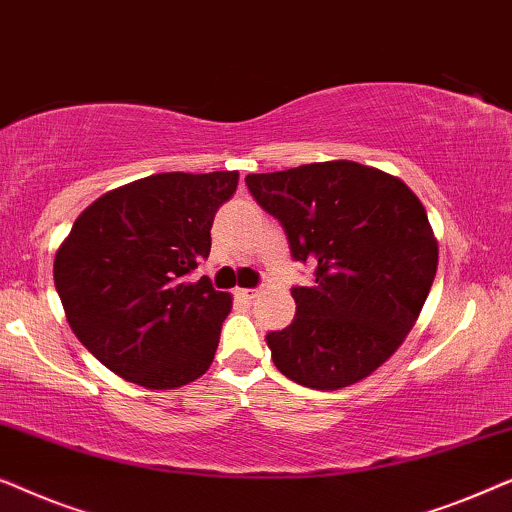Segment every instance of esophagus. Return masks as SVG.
Here are the masks:
<instances>
[{"label": "esophagus", "instance_id": "1", "mask_svg": "<svg viewBox=\"0 0 512 512\" xmlns=\"http://www.w3.org/2000/svg\"><path fill=\"white\" fill-rule=\"evenodd\" d=\"M235 296L242 300H254L258 296V289H237Z\"/></svg>", "mask_w": 512, "mask_h": 512}]
</instances>
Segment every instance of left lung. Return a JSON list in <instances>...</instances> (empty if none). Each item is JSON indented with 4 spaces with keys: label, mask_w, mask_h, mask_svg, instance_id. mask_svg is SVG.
<instances>
[{
    "label": "left lung",
    "mask_w": 512,
    "mask_h": 512,
    "mask_svg": "<svg viewBox=\"0 0 512 512\" xmlns=\"http://www.w3.org/2000/svg\"><path fill=\"white\" fill-rule=\"evenodd\" d=\"M244 181L284 228L293 261L314 265V284L291 289L296 317L265 335L277 370L324 391L368 377L410 333L436 277L422 202L401 179L352 160Z\"/></svg>",
    "instance_id": "1"
}]
</instances>
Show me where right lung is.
<instances>
[{"mask_svg":"<svg viewBox=\"0 0 512 512\" xmlns=\"http://www.w3.org/2000/svg\"><path fill=\"white\" fill-rule=\"evenodd\" d=\"M237 172H163L97 198L55 254V289L83 347L123 380L174 389L205 373L230 296L188 275L212 249Z\"/></svg>","mask_w":512,"mask_h":512,"instance_id":"add662e5","label":"right lung"}]
</instances>
